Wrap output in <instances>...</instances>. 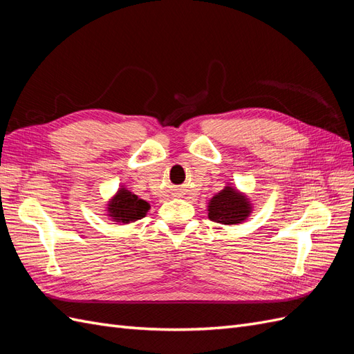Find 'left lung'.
I'll use <instances>...</instances> for the list:
<instances>
[{"mask_svg":"<svg viewBox=\"0 0 354 354\" xmlns=\"http://www.w3.org/2000/svg\"><path fill=\"white\" fill-rule=\"evenodd\" d=\"M250 203L245 196L233 187H224L214 196L208 205V217L211 221L221 224L242 223L250 216Z\"/></svg>","mask_w":354,"mask_h":354,"instance_id":"left-lung-1","label":"left lung"}]
</instances>
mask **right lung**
<instances>
[{"instance_id": "1", "label": "right lung", "mask_w": 354, "mask_h": 354, "mask_svg": "<svg viewBox=\"0 0 354 354\" xmlns=\"http://www.w3.org/2000/svg\"><path fill=\"white\" fill-rule=\"evenodd\" d=\"M149 203L143 199H138L131 192L121 189L113 198L109 205L111 217L120 223H131L140 220L146 216Z\"/></svg>"}]
</instances>
